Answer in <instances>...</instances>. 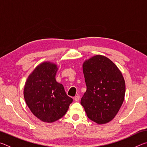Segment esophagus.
Returning a JSON list of instances; mask_svg holds the SVG:
<instances>
[{
	"instance_id": "1",
	"label": "esophagus",
	"mask_w": 147,
	"mask_h": 147,
	"mask_svg": "<svg viewBox=\"0 0 147 147\" xmlns=\"http://www.w3.org/2000/svg\"><path fill=\"white\" fill-rule=\"evenodd\" d=\"M80 95H78V94H77V95L75 96V97H74V100H75V101H79L80 100Z\"/></svg>"
}]
</instances>
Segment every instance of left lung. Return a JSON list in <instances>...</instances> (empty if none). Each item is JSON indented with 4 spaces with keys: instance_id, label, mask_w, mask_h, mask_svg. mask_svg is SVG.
Instances as JSON below:
<instances>
[{
    "instance_id": "1",
    "label": "left lung",
    "mask_w": 147,
    "mask_h": 147,
    "mask_svg": "<svg viewBox=\"0 0 147 147\" xmlns=\"http://www.w3.org/2000/svg\"><path fill=\"white\" fill-rule=\"evenodd\" d=\"M83 73L87 90L80 103L87 116L99 124L108 123L123 103L126 87L123 74L112 61L102 55L84 61Z\"/></svg>"
}]
</instances>
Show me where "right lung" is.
I'll return each mask as SVG.
<instances>
[{
    "instance_id": "obj_1",
    "label": "right lung",
    "mask_w": 147,
    "mask_h": 147,
    "mask_svg": "<svg viewBox=\"0 0 147 147\" xmlns=\"http://www.w3.org/2000/svg\"><path fill=\"white\" fill-rule=\"evenodd\" d=\"M57 71L56 64L43 62L30 74L24 88V100L29 109L46 123L61 118L73 100L67 95L63 85L56 82Z\"/></svg>"
}]
</instances>
